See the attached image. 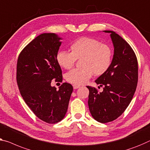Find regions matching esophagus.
Here are the masks:
<instances>
[{
    "mask_svg": "<svg viewBox=\"0 0 150 150\" xmlns=\"http://www.w3.org/2000/svg\"><path fill=\"white\" fill-rule=\"evenodd\" d=\"M79 87H80L79 86H76V85H73V89H75L79 88Z\"/></svg>",
    "mask_w": 150,
    "mask_h": 150,
    "instance_id": "esophagus-1",
    "label": "esophagus"
}]
</instances>
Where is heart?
Returning <instances> with one entry per match:
<instances>
[{
    "label": "heart",
    "instance_id": "obj_1",
    "mask_svg": "<svg viewBox=\"0 0 150 150\" xmlns=\"http://www.w3.org/2000/svg\"><path fill=\"white\" fill-rule=\"evenodd\" d=\"M71 52L60 50L57 54V61L61 67L72 68L76 60L81 59L82 68L73 69L67 73L65 79L76 86L84 84L93 73L96 76L104 74L110 67L112 61V50L110 46L99 40L82 37L70 45Z\"/></svg>",
    "mask_w": 150,
    "mask_h": 150
}]
</instances>
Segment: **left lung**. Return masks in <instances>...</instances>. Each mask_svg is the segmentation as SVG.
<instances>
[{
    "mask_svg": "<svg viewBox=\"0 0 150 150\" xmlns=\"http://www.w3.org/2000/svg\"><path fill=\"white\" fill-rule=\"evenodd\" d=\"M110 33L115 52L110 67L96 80L103 87L99 92L89 89L88 106L91 115L102 123L113 121L124 112L132 100L138 81V62L131 46L112 31Z\"/></svg>",
    "mask_w": 150,
    "mask_h": 150,
    "instance_id": "obj_1",
    "label": "left lung"
}]
</instances>
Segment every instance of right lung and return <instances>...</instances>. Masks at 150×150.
Listing matches in <instances>:
<instances>
[{"mask_svg":"<svg viewBox=\"0 0 150 150\" xmlns=\"http://www.w3.org/2000/svg\"><path fill=\"white\" fill-rule=\"evenodd\" d=\"M61 39L55 33L40 34L21 50L17 63V83L22 98L38 118L49 124L64 117L73 89L67 83L58 90L51 86L52 79L62 81L57 61Z\"/></svg>","mask_w":150,"mask_h":150,"instance_id":"obj_1","label":"right lung"}]
</instances>
